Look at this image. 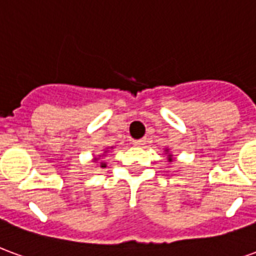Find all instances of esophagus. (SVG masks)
<instances>
[{
    "label": "esophagus",
    "instance_id": "34e87169",
    "mask_svg": "<svg viewBox=\"0 0 256 256\" xmlns=\"http://www.w3.org/2000/svg\"><path fill=\"white\" fill-rule=\"evenodd\" d=\"M133 144H134V145H137V146H141V145H144V144H145V140H144V138H141V140H134Z\"/></svg>",
    "mask_w": 256,
    "mask_h": 256
}]
</instances>
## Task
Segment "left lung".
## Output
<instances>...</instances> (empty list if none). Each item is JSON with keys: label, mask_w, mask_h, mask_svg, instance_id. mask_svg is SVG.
I'll list each match as a JSON object with an SVG mask.
<instances>
[{"label": "left lung", "mask_w": 256, "mask_h": 256, "mask_svg": "<svg viewBox=\"0 0 256 256\" xmlns=\"http://www.w3.org/2000/svg\"><path fill=\"white\" fill-rule=\"evenodd\" d=\"M170 160H172V159H170Z\"/></svg>", "instance_id": "left-lung-1"}]
</instances>
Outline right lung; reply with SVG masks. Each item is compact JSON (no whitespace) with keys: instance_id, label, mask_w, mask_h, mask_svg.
I'll use <instances>...</instances> for the list:
<instances>
[{"instance_id":"1","label":"right lung","mask_w":256,"mask_h":256,"mask_svg":"<svg viewBox=\"0 0 256 256\" xmlns=\"http://www.w3.org/2000/svg\"><path fill=\"white\" fill-rule=\"evenodd\" d=\"M102 167H106V166H102Z\"/></svg>"}]
</instances>
